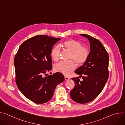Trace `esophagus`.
<instances>
[{
  "mask_svg": "<svg viewBox=\"0 0 125 125\" xmlns=\"http://www.w3.org/2000/svg\"><path fill=\"white\" fill-rule=\"evenodd\" d=\"M69 79H70V78H69V77H66V76L65 77V81H67V80H69Z\"/></svg>",
  "mask_w": 125,
  "mask_h": 125,
  "instance_id": "obj_1",
  "label": "esophagus"
}]
</instances>
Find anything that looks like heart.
Instances as JSON below:
<instances>
[{
    "instance_id": "1",
    "label": "heart",
    "mask_w": 125,
    "mask_h": 125,
    "mask_svg": "<svg viewBox=\"0 0 125 125\" xmlns=\"http://www.w3.org/2000/svg\"><path fill=\"white\" fill-rule=\"evenodd\" d=\"M62 46L64 49L70 52L69 59L73 60L78 65H83L87 61L90 55L88 48L82 46V43L75 40H66L62 43ZM60 52L59 46H56L52 49L51 56L54 61L57 62L59 60ZM73 61H61L57 63L54 66L55 70L64 75H68L76 68V63Z\"/></svg>"
}]
</instances>
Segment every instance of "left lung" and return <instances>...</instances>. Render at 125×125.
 <instances>
[{
  "mask_svg": "<svg viewBox=\"0 0 125 125\" xmlns=\"http://www.w3.org/2000/svg\"><path fill=\"white\" fill-rule=\"evenodd\" d=\"M90 42L91 52L87 61L75 72L79 77L72 78L75 85L70 92L74 101L83 104L94 100L103 89L109 77V55L105 47L98 40L90 35L81 34Z\"/></svg>",
  "mask_w": 125,
  "mask_h": 125,
  "instance_id": "1",
  "label": "left lung"
}]
</instances>
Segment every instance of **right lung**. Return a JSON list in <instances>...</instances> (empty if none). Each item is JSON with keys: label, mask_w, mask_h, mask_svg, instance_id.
<instances>
[{"label": "right lung", "mask_w": 125, "mask_h": 125, "mask_svg": "<svg viewBox=\"0 0 125 125\" xmlns=\"http://www.w3.org/2000/svg\"><path fill=\"white\" fill-rule=\"evenodd\" d=\"M59 38L38 35L25 41L14 58L15 81L20 92L38 104L48 101L57 84L65 79L57 72L43 77L52 68L51 52Z\"/></svg>", "instance_id": "obj_1"}]
</instances>
